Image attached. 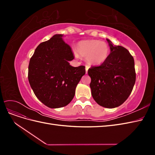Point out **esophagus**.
I'll return each mask as SVG.
<instances>
[{"label": "esophagus", "mask_w": 155, "mask_h": 155, "mask_svg": "<svg viewBox=\"0 0 155 155\" xmlns=\"http://www.w3.org/2000/svg\"><path fill=\"white\" fill-rule=\"evenodd\" d=\"M88 67L86 66V67H85V70H86V74H87V73H88Z\"/></svg>", "instance_id": "esophagus-1"}]
</instances>
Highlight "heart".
I'll use <instances>...</instances> for the list:
<instances>
[{
  "instance_id": "1",
  "label": "heart",
  "mask_w": 155,
  "mask_h": 155,
  "mask_svg": "<svg viewBox=\"0 0 155 155\" xmlns=\"http://www.w3.org/2000/svg\"><path fill=\"white\" fill-rule=\"evenodd\" d=\"M76 50L79 54L87 57V61L94 65H100L105 62L110 53L107 44L97 40L79 41L76 45Z\"/></svg>"
}]
</instances>
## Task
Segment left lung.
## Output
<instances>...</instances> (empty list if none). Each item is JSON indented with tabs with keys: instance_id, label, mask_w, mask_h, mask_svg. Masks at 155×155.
I'll use <instances>...</instances> for the list:
<instances>
[{
	"instance_id": "obj_1",
	"label": "left lung",
	"mask_w": 155,
	"mask_h": 155,
	"mask_svg": "<svg viewBox=\"0 0 155 155\" xmlns=\"http://www.w3.org/2000/svg\"><path fill=\"white\" fill-rule=\"evenodd\" d=\"M110 53L105 62L88 70L94 100L105 108L119 107L133 91L136 81L134 61L129 51L107 39Z\"/></svg>"
}]
</instances>
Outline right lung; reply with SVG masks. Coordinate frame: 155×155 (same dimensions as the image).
Here are the masks:
<instances>
[{"mask_svg":"<svg viewBox=\"0 0 155 155\" xmlns=\"http://www.w3.org/2000/svg\"><path fill=\"white\" fill-rule=\"evenodd\" d=\"M63 37V34H55L39 45L28 66L31 88L36 97L51 109L70 104L78 83L85 74V67L70 64L74 57Z\"/></svg>","mask_w":155,"mask_h":155,"instance_id":"right-lung-1","label":"right lung"}]
</instances>
